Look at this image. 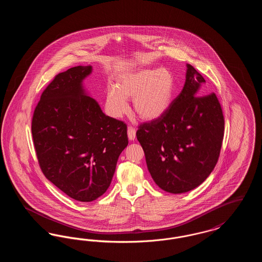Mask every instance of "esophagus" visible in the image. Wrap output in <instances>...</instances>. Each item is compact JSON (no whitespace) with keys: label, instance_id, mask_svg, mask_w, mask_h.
<instances>
[{"label":"esophagus","instance_id":"34e87169","mask_svg":"<svg viewBox=\"0 0 262 262\" xmlns=\"http://www.w3.org/2000/svg\"><path fill=\"white\" fill-rule=\"evenodd\" d=\"M127 137L129 140H135L136 138V129L133 126L127 127Z\"/></svg>","mask_w":262,"mask_h":262}]
</instances>
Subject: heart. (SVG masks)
I'll return each instance as SVG.
<instances>
[{
  "mask_svg": "<svg viewBox=\"0 0 262 262\" xmlns=\"http://www.w3.org/2000/svg\"><path fill=\"white\" fill-rule=\"evenodd\" d=\"M174 90V75L167 69H143L121 75L117 86L107 91L106 103L113 117L121 118L133 99L134 111L145 121H154L169 110Z\"/></svg>",
  "mask_w": 262,
  "mask_h": 262,
  "instance_id": "obj_1",
  "label": "heart"
}]
</instances>
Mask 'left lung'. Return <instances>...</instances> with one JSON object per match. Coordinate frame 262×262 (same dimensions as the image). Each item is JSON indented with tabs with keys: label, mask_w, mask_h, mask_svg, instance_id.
I'll return each instance as SVG.
<instances>
[{
	"label": "left lung",
	"mask_w": 262,
	"mask_h": 262,
	"mask_svg": "<svg viewBox=\"0 0 262 262\" xmlns=\"http://www.w3.org/2000/svg\"><path fill=\"white\" fill-rule=\"evenodd\" d=\"M204 83L187 63L185 85L169 110L137 129L150 174L167 192L184 193L199 187L218 161L224 116L215 93L202 95Z\"/></svg>",
	"instance_id": "8db88e82"
}]
</instances>
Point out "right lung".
I'll return each mask as SVG.
<instances>
[{"mask_svg": "<svg viewBox=\"0 0 262 262\" xmlns=\"http://www.w3.org/2000/svg\"><path fill=\"white\" fill-rule=\"evenodd\" d=\"M91 73V66H77L56 75L41 95L31 125L43 174L82 202L105 193L128 143L125 123L106 116L83 88Z\"/></svg>", "mask_w": 262, "mask_h": 262, "instance_id": "right-lung-1", "label": "right lung"}]
</instances>
